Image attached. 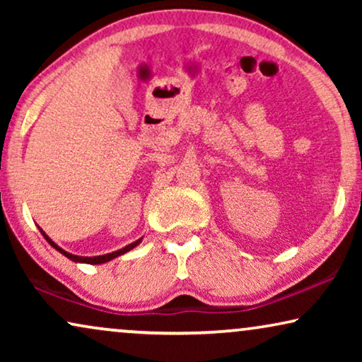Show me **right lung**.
<instances>
[{
    "instance_id": "obj_1",
    "label": "right lung",
    "mask_w": 362,
    "mask_h": 362,
    "mask_svg": "<svg viewBox=\"0 0 362 362\" xmlns=\"http://www.w3.org/2000/svg\"><path fill=\"white\" fill-rule=\"evenodd\" d=\"M41 232H42V230H41ZM42 235L46 237V240L49 242V244H51V245L54 247V249H57L59 252H61V254L66 255L67 259H71V260H74V262H83V264H92V265H95V264H103V262H108V260L115 259V257L122 255V254H125V252H128V250H132L133 247H136V245L140 244V242H141V239H140V240L133 242V244H130V245L123 247V249H120V250H117V252H112V254H107V255H98V257H78V255H72V254H69V252L62 250L61 247L54 244V242H52L51 239H49V237H47L46 234H44V232H42Z\"/></svg>"
}]
</instances>
